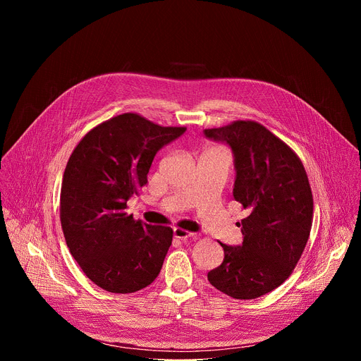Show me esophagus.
I'll use <instances>...</instances> for the list:
<instances>
[{"mask_svg":"<svg viewBox=\"0 0 361 361\" xmlns=\"http://www.w3.org/2000/svg\"><path fill=\"white\" fill-rule=\"evenodd\" d=\"M173 234L176 238L178 240H185V238H192L194 237V233H190V231H185L183 228H174L173 230Z\"/></svg>","mask_w":361,"mask_h":361,"instance_id":"esophagus-1","label":"esophagus"}]
</instances>
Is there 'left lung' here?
<instances>
[{"label": "left lung", "mask_w": 361, "mask_h": 361, "mask_svg": "<svg viewBox=\"0 0 361 361\" xmlns=\"http://www.w3.org/2000/svg\"><path fill=\"white\" fill-rule=\"evenodd\" d=\"M202 134L231 148L233 197L250 213L238 223L243 243H220L224 260L207 279L233 298H257L283 284L300 260L313 223L312 188L295 152L259 123Z\"/></svg>", "instance_id": "1"}]
</instances>
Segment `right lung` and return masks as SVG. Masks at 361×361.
Here are the masks:
<instances>
[{"instance_id":"1","label":"right lung","mask_w":361,"mask_h":361,"mask_svg":"<svg viewBox=\"0 0 361 361\" xmlns=\"http://www.w3.org/2000/svg\"><path fill=\"white\" fill-rule=\"evenodd\" d=\"M184 133L126 113L92 128L71 154L60 198L64 237L85 276L106 291H138L163 267L173 230L135 221L126 209L156 154Z\"/></svg>"}]
</instances>
